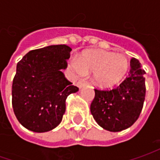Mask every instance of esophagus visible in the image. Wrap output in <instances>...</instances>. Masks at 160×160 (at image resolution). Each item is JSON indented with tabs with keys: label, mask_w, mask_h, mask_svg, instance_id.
<instances>
[{
	"label": "esophagus",
	"mask_w": 160,
	"mask_h": 160,
	"mask_svg": "<svg viewBox=\"0 0 160 160\" xmlns=\"http://www.w3.org/2000/svg\"><path fill=\"white\" fill-rule=\"evenodd\" d=\"M84 84H85V83H84V82H82V81H78L77 83V87H78L79 89H81L82 87H83V86H84Z\"/></svg>",
	"instance_id": "obj_1"
}]
</instances>
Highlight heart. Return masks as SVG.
<instances>
[{"label": "heart", "instance_id": "1", "mask_svg": "<svg viewBox=\"0 0 160 160\" xmlns=\"http://www.w3.org/2000/svg\"><path fill=\"white\" fill-rule=\"evenodd\" d=\"M129 61L125 55L114 54L103 50H92L78 60L72 59L70 68L77 76L92 73V82L100 88H112L128 74Z\"/></svg>", "mask_w": 160, "mask_h": 160}]
</instances>
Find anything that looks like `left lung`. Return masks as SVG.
<instances>
[{"mask_svg": "<svg viewBox=\"0 0 160 160\" xmlns=\"http://www.w3.org/2000/svg\"><path fill=\"white\" fill-rule=\"evenodd\" d=\"M144 75L138 59L132 58L129 75L118 87L108 91L94 89L91 113L99 126L109 132H120L134 124L145 100Z\"/></svg>", "mask_w": 160, "mask_h": 160, "instance_id": "1", "label": "left lung"}]
</instances>
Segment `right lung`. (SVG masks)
<instances>
[{
  "instance_id": "right-lung-1",
  "label": "right lung",
  "mask_w": 160,
  "mask_h": 160,
  "mask_svg": "<svg viewBox=\"0 0 160 160\" xmlns=\"http://www.w3.org/2000/svg\"><path fill=\"white\" fill-rule=\"evenodd\" d=\"M71 51L65 44L33 50L17 65L12 107L17 119L28 130L48 132L60 124L66 99L78 91L62 73Z\"/></svg>"
}]
</instances>
